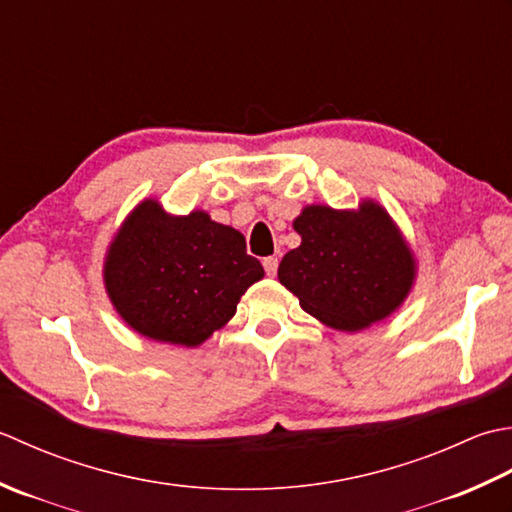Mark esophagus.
I'll list each match as a JSON object with an SVG mask.
<instances>
[{"instance_id": "1", "label": "esophagus", "mask_w": 512, "mask_h": 512, "mask_svg": "<svg viewBox=\"0 0 512 512\" xmlns=\"http://www.w3.org/2000/svg\"><path fill=\"white\" fill-rule=\"evenodd\" d=\"M263 267H265V274H267V276H276V271H278V258H276V256L263 258Z\"/></svg>"}]
</instances>
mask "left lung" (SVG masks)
Returning a JSON list of instances; mask_svg holds the SVG:
<instances>
[{
  "label": "left lung",
  "mask_w": 512,
  "mask_h": 512,
  "mask_svg": "<svg viewBox=\"0 0 512 512\" xmlns=\"http://www.w3.org/2000/svg\"><path fill=\"white\" fill-rule=\"evenodd\" d=\"M294 227L302 243L280 260L278 280L307 314L358 331L402 305L415 260L380 205L362 203L358 212L311 205Z\"/></svg>",
  "instance_id": "1"
}]
</instances>
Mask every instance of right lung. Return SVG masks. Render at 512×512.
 <instances>
[{"instance_id":"right-lung-1","label":"right lung","mask_w":512,"mask_h":512,"mask_svg":"<svg viewBox=\"0 0 512 512\" xmlns=\"http://www.w3.org/2000/svg\"><path fill=\"white\" fill-rule=\"evenodd\" d=\"M103 276L112 305L141 336L196 347L236 314L265 269L234 227L143 201L112 241Z\"/></svg>"}]
</instances>
